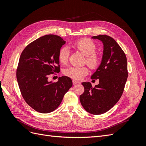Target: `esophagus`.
<instances>
[{"instance_id": "esophagus-1", "label": "esophagus", "mask_w": 146, "mask_h": 146, "mask_svg": "<svg viewBox=\"0 0 146 146\" xmlns=\"http://www.w3.org/2000/svg\"><path fill=\"white\" fill-rule=\"evenodd\" d=\"M72 83H73V85H77V84L79 83V82L78 81H76V80H73Z\"/></svg>"}]
</instances>
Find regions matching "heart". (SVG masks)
Wrapping results in <instances>:
<instances>
[{
	"mask_svg": "<svg viewBox=\"0 0 146 146\" xmlns=\"http://www.w3.org/2000/svg\"><path fill=\"white\" fill-rule=\"evenodd\" d=\"M72 46L79 52L85 55L86 62L90 67L95 69L98 68L101 62L100 56L96 52V46L92 40L88 38L81 39L75 42ZM58 60L61 63L63 64H67L69 58V50L67 47H62L60 48L58 54ZM89 70L86 66L82 67H76L72 66L66 69L64 74L75 80H81L88 74Z\"/></svg>",
	"mask_w": 146,
	"mask_h": 146,
	"instance_id": "heart-1",
	"label": "heart"
}]
</instances>
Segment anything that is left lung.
Segmentation results:
<instances>
[{"label": "left lung", "mask_w": 146, "mask_h": 146, "mask_svg": "<svg viewBox=\"0 0 146 146\" xmlns=\"http://www.w3.org/2000/svg\"><path fill=\"white\" fill-rule=\"evenodd\" d=\"M92 38L104 44L101 64L91 76V79H99V83L92 88L90 82L82 83L85 91L80 100L88 113L101 114L113 107L121 98L128 77L127 62L124 52L113 38L105 35Z\"/></svg>", "instance_id": "left-lung-1"}]
</instances>
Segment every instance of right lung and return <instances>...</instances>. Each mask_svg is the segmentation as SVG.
<instances>
[{
  "mask_svg": "<svg viewBox=\"0 0 146 146\" xmlns=\"http://www.w3.org/2000/svg\"><path fill=\"white\" fill-rule=\"evenodd\" d=\"M66 43L63 38L47 35L33 41L22 52L16 78L24 99L35 111L48 113L60 105L64 94L72 86L69 77L48 81L51 74L60 71L58 52Z\"/></svg>",
  "mask_w": 146,
  "mask_h": 146,
  "instance_id": "add662e5",
  "label": "right lung"
}]
</instances>
